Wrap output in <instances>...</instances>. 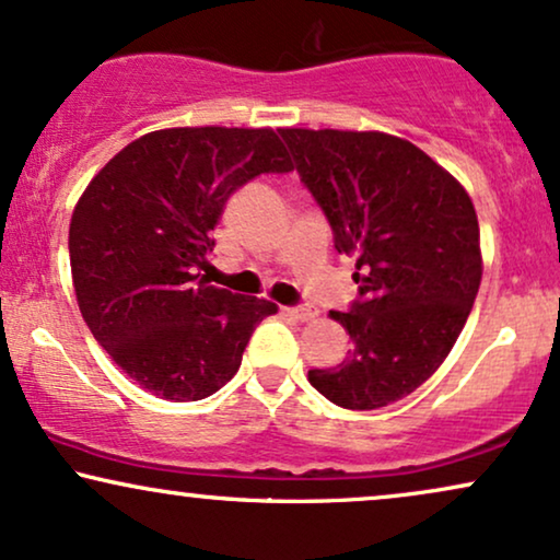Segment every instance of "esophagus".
Segmentation results:
<instances>
[{
	"label": "esophagus",
	"mask_w": 560,
	"mask_h": 560,
	"mask_svg": "<svg viewBox=\"0 0 560 560\" xmlns=\"http://www.w3.org/2000/svg\"><path fill=\"white\" fill-rule=\"evenodd\" d=\"M282 312H285V316H291V319H295V322H312V319H316V316H319V312H316V308H312V306L282 308Z\"/></svg>",
	"instance_id": "esophagus-1"
}]
</instances>
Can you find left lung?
Returning a JSON list of instances; mask_svg holds the SVG:
<instances>
[{"instance_id": "left-lung-1", "label": "left lung", "mask_w": 560, "mask_h": 560, "mask_svg": "<svg viewBox=\"0 0 560 560\" xmlns=\"http://www.w3.org/2000/svg\"><path fill=\"white\" fill-rule=\"evenodd\" d=\"M327 215L335 248L355 259L361 301L332 312L353 340L308 382L345 410L416 392L452 353L482 278L475 205L457 178L402 137L280 129Z\"/></svg>"}]
</instances>
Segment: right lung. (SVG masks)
<instances>
[{
    "mask_svg": "<svg viewBox=\"0 0 560 560\" xmlns=\"http://www.w3.org/2000/svg\"><path fill=\"white\" fill-rule=\"evenodd\" d=\"M293 161L280 129L174 127L129 142L85 186L69 220V267L85 324L155 397L205 399L236 376L272 301L210 285L228 197Z\"/></svg>",
    "mask_w": 560,
    "mask_h": 560,
    "instance_id": "obj_1",
    "label": "right lung"
}]
</instances>
